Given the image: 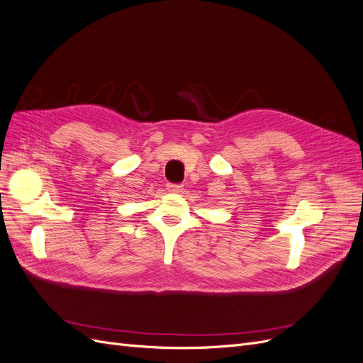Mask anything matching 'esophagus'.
<instances>
[{"mask_svg": "<svg viewBox=\"0 0 363 363\" xmlns=\"http://www.w3.org/2000/svg\"><path fill=\"white\" fill-rule=\"evenodd\" d=\"M167 189H168L169 192H182L183 184H182V183H168V184H167Z\"/></svg>", "mask_w": 363, "mask_h": 363, "instance_id": "obj_1", "label": "esophagus"}]
</instances>
